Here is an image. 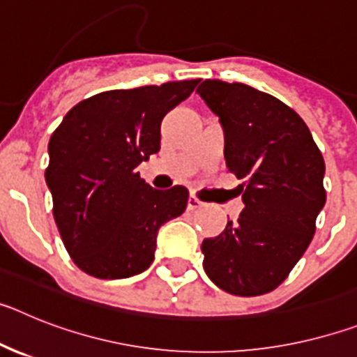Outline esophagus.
<instances>
[{
  "label": "esophagus",
  "instance_id": "obj_1",
  "mask_svg": "<svg viewBox=\"0 0 357 357\" xmlns=\"http://www.w3.org/2000/svg\"><path fill=\"white\" fill-rule=\"evenodd\" d=\"M202 207H206V204H204V202H202L200 198L193 197V195H191V197L188 198V209H189V211L202 209Z\"/></svg>",
  "mask_w": 357,
  "mask_h": 357
}]
</instances>
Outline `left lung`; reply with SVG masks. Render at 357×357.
<instances>
[{
    "mask_svg": "<svg viewBox=\"0 0 357 357\" xmlns=\"http://www.w3.org/2000/svg\"><path fill=\"white\" fill-rule=\"evenodd\" d=\"M197 93L220 118L227 168L243 181L245 204L238 223L204 239V270L230 295H264L313 239L326 162L304 119L272 94L222 80H204Z\"/></svg>",
    "mask_w": 357,
    "mask_h": 357,
    "instance_id": "1",
    "label": "left lung"
}]
</instances>
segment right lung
<instances>
[{
	"label": "right lung",
	"instance_id": "obj_1",
	"mask_svg": "<svg viewBox=\"0 0 357 357\" xmlns=\"http://www.w3.org/2000/svg\"><path fill=\"white\" fill-rule=\"evenodd\" d=\"M200 80L116 89L82 100L50 139L46 184L71 259L96 279H127L153 261L160 225L189 191L153 189L135 168L160 148V121Z\"/></svg>",
	"mask_w": 357,
	"mask_h": 357
}]
</instances>
